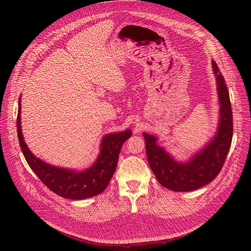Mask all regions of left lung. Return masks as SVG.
<instances>
[{"label":"left lung","mask_w":251,"mask_h":251,"mask_svg":"<svg viewBox=\"0 0 251 251\" xmlns=\"http://www.w3.org/2000/svg\"><path fill=\"white\" fill-rule=\"evenodd\" d=\"M220 102L218 130L206 146L185 162H179L157 144V137L143 133L151 170L159 183L174 192H191L208 184L222 170L232 140V111L224 77L212 60Z\"/></svg>","instance_id":"8db88e82"}]
</instances>
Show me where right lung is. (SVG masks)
<instances>
[{
    "label": "right lung",
    "instance_id": "obj_1",
    "mask_svg": "<svg viewBox=\"0 0 251 251\" xmlns=\"http://www.w3.org/2000/svg\"><path fill=\"white\" fill-rule=\"evenodd\" d=\"M17 127L21 150L31 170L53 193L72 200L91 198L104 191L115 173L121 147L132 136L131 130L107 134L101 140L100 153L94 164L85 171L77 172L48 164L30 151L21 127V97Z\"/></svg>",
    "mask_w": 251,
    "mask_h": 251
}]
</instances>
